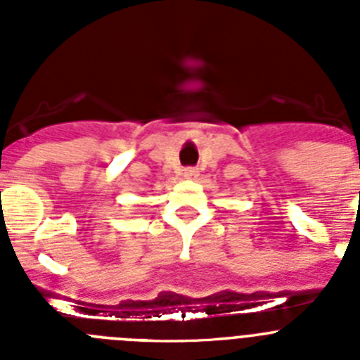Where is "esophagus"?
I'll return each instance as SVG.
<instances>
[{
    "label": "esophagus",
    "mask_w": 360,
    "mask_h": 360,
    "mask_svg": "<svg viewBox=\"0 0 360 360\" xmlns=\"http://www.w3.org/2000/svg\"><path fill=\"white\" fill-rule=\"evenodd\" d=\"M200 174L198 169H195V167H187L186 171H184V176L187 178V180H196Z\"/></svg>",
    "instance_id": "1"
}]
</instances>
